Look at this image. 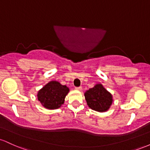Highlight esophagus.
Returning <instances> with one entry per match:
<instances>
[{"label": "esophagus", "mask_w": 150, "mask_h": 150, "mask_svg": "<svg viewBox=\"0 0 150 150\" xmlns=\"http://www.w3.org/2000/svg\"><path fill=\"white\" fill-rule=\"evenodd\" d=\"M75 89H77V90L78 91H81L82 89V87H75Z\"/></svg>", "instance_id": "1"}]
</instances>
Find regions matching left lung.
Listing matches in <instances>:
<instances>
[{
  "label": "left lung",
  "mask_w": 150,
  "mask_h": 150,
  "mask_svg": "<svg viewBox=\"0 0 150 150\" xmlns=\"http://www.w3.org/2000/svg\"><path fill=\"white\" fill-rule=\"evenodd\" d=\"M85 100L91 109L98 112L107 111L113 103V96L102 84H96L85 92Z\"/></svg>",
  "instance_id": "left-lung-1"
}]
</instances>
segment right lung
Instances as JSON below:
<instances>
[{"instance_id":"right-lung-1","label":"right lung","mask_w":150,"mask_h":150,"mask_svg":"<svg viewBox=\"0 0 150 150\" xmlns=\"http://www.w3.org/2000/svg\"><path fill=\"white\" fill-rule=\"evenodd\" d=\"M70 89L56 80L50 81L37 92L38 100L47 109H57L64 104Z\"/></svg>"}]
</instances>
